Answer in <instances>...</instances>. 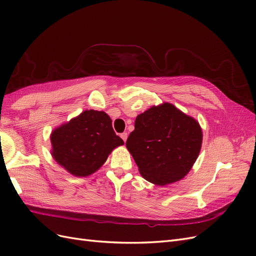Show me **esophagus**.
Listing matches in <instances>:
<instances>
[{"label":"esophagus","instance_id":"1","mask_svg":"<svg viewBox=\"0 0 256 256\" xmlns=\"http://www.w3.org/2000/svg\"><path fill=\"white\" fill-rule=\"evenodd\" d=\"M120 138H122V141H124V142H126L127 138H128V134H127V132H122V134H120Z\"/></svg>","mask_w":256,"mask_h":256}]
</instances>
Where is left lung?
I'll list each match as a JSON object with an SVG mask.
<instances>
[{"instance_id":"1","label":"left lung","mask_w":256,"mask_h":256,"mask_svg":"<svg viewBox=\"0 0 256 256\" xmlns=\"http://www.w3.org/2000/svg\"><path fill=\"white\" fill-rule=\"evenodd\" d=\"M202 141L198 122L174 104L164 102L136 116L126 147L147 182L166 186L190 172Z\"/></svg>"}]
</instances>
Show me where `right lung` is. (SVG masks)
Wrapping results in <instances>:
<instances>
[{"label": "right lung", "mask_w": 256, "mask_h": 256, "mask_svg": "<svg viewBox=\"0 0 256 256\" xmlns=\"http://www.w3.org/2000/svg\"><path fill=\"white\" fill-rule=\"evenodd\" d=\"M51 154L68 173L85 177L104 166L111 152L124 144L104 111L85 110L51 134Z\"/></svg>", "instance_id": "add662e5"}]
</instances>
